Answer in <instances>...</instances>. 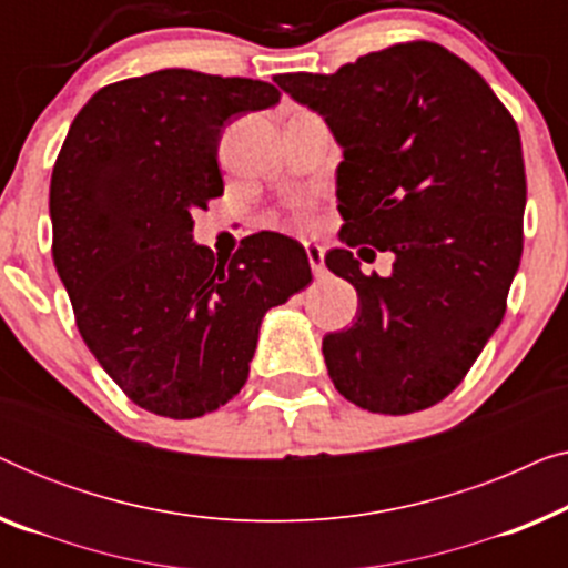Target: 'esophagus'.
I'll return each instance as SVG.
<instances>
[{"label": "esophagus", "instance_id": "esophagus-1", "mask_svg": "<svg viewBox=\"0 0 568 568\" xmlns=\"http://www.w3.org/2000/svg\"><path fill=\"white\" fill-rule=\"evenodd\" d=\"M305 253H307V261H310V268H313V274L317 278H323L325 276V251H323V245L305 243Z\"/></svg>", "mask_w": 568, "mask_h": 568}]
</instances>
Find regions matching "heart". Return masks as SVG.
Masks as SVG:
<instances>
[{
    "instance_id": "heart-1",
    "label": "heart",
    "mask_w": 568,
    "mask_h": 568,
    "mask_svg": "<svg viewBox=\"0 0 568 568\" xmlns=\"http://www.w3.org/2000/svg\"><path fill=\"white\" fill-rule=\"evenodd\" d=\"M294 216H297V220H307V204H305V201H294Z\"/></svg>"
}]
</instances>
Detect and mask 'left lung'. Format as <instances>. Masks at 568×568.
<instances>
[{"instance_id":"left-lung-1","label":"left lung","mask_w":568,"mask_h":568,"mask_svg":"<svg viewBox=\"0 0 568 568\" xmlns=\"http://www.w3.org/2000/svg\"><path fill=\"white\" fill-rule=\"evenodd\" d=\"M274 82L321 113L344 150L346 247L325 266L354 284L359 313L323 338L333 385L372 414L429 408L460 385L507 310L527 201L517 123L476 69L429 41ZM356 244L393 250L394 274L364 277L347 251Z\"/></svg>"}]
</instances>
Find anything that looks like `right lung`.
Instances as JSON below:
<instances>
[{"label": "right lung", "instance_id": "add662e5", "mask_svg": "<svg viewBox=\"0 0 568 568\" xmlns=\"http://www.w3.org/2000/svg\"><path fill=\"white\" fill-rule=\"evenodd\" d=\"M274 84L160 69L108 84L77 113L51 175L53 266L77 328L136 406L199 418L245 385L263 315L313 282L278 232L232 258L193 243V209L222 196L216 150Z\"/></svg>", "mask_w": 568, "mask_h": 568}]
</instances>
